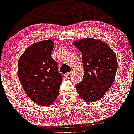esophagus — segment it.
<instances>
[{
  "instance_id": "obj_1",
  "label": "esophagus",
  "mask_w": 134,
  "mask_h": 134,
  "mask_svg": "<svg viewBox=\"0 0 134 134\" xmlns=\"http://www.w3.org/2000/svg\"><path fill=\"white\" fill-rule=\"evenodd\" d=\"M71 76H72V73L71 72H69V73L66 74L65 76V77L66 78V79H70V78L71 77Z\"/></svg>"
}]
</instances>
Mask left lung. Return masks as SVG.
I'll list each match as a JSON object with an SVG mask.
<instances>
[{
  "label": "left lung",
  "instance_id": "left-lung-1",
  "mask_svg": "<svg viewBox=\"0 0 134 134\" xmlns=\"http://www.w3.org/2000/svg\"><path fill=\"white\" fill-rule=\"evenodd\" d=\"M74 45L82 52L84 76L76 86L77 92L86 102L100 99L110 88L117 69L115 52L101 40L84 38Z\"/></svg>",
  "mask_w": 134,
  "mask_h": 134
}]
</instances>
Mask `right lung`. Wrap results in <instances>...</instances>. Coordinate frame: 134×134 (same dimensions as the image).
Instances as JSON below:
<instances>
[{
    "mask_svg": "<svg viewBox=\"0 0 134 134\" xmlns=\"http://www.w3.org/2000/svg\"><path fill=\"white\" fill-rule=\"evenodd\" d=\"M54 41L34 43L18 61V76L23 90L33 102L43 106L52 104L59 92L62 75L51 56Z\"/></svg>",
    "mask_w": 134,
    "mask_h": 134,
    "instance_id": "1",
    "label": "right lung"
}]
</instances>
